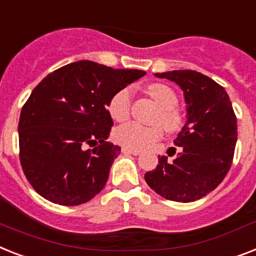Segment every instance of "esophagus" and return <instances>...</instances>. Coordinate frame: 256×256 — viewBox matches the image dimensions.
Returning <instances> with one entry per match:
<instances>
[{
    "mask_svg": "<svg viewBox=\"0 0 256 256\" xmlns=\"http://www.w3.org/2000/svg\"><path fill=\"white\" fill-rule=\"evenodd\" d=\"M122 152L124 154H132V155H139L140 154V151H138V150H132V148H122Z\"/></svg>",
    "mask_w": 256,
    "mask_h": 256,
    "instance_id": "esophagus-1",
    "label": "esophagus"
}]
</instances>
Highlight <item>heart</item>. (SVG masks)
<instances>
[{
	"label": "heart",
	"mask_w": 256,
	"mask_h": 256,
	"mask_svg": "<svg viewBox=\"0 0 256 256\" xmlns=\"http://www.w3.org/2000/svg\"><path fill=\"white\" fill-rule=\"evenodd\" d=\"M146 90L162 108L160 114H158L156 121L160 122L168 132H178L182 128V118L175 109L178 106L176 93L168 85L160 82L147 85ZM132 101V93L130 88H122L117 90L112 96L108 104L110 117L117 122L126 121L130 116ZM162 135H163V128L160 124L144 126L136 122H128L114 130L113 139L114 142L126 148L142 150L158 140Z\"/></svg>",
	"instance_id": "b5f03b06"
}]
</instances>
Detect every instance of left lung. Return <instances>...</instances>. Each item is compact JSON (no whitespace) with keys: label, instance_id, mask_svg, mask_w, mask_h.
Here are the masks:
<instances>
[{"label":"left lung","instance_id":"1","mask_svg":"<svg viewBox=\"0 0 256 256\" xmlns=\"http://www.w3.org/2000/svg\"><path fill=\"white\" fill-rule=\"evenodd\" d=\"M174 81L184 92L186 122L175 139L182 151L172 163L159 164L144 180L158 194L171 201L192 202L214 190L228 175L236 143V117L225 88L190 70L155 74Z\"/></svg>","mask_w":256,"mask_h":256}]
</instances>
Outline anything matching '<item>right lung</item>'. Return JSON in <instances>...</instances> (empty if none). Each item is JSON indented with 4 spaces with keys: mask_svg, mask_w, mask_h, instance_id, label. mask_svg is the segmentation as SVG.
<instances>
[{
    "mask_svg": "<svg viewBox=\"0 0 256 256\" xmlns=\"http://www.w3.org/2000/svg\"><path fill=\"white\" fill-rule=\"evenodd\" d=\"M144 74L80 60L35 86L20 112L18 134L22 170L42 197L74 206L102 190L121 152V147L106 142L113 126L108 104Z\"/></svg>",
    "mask_w": 256,
    "mask_h": 256,
    "instance_id": "add662e5",
    "label": "right lung"
}]
</instances>
